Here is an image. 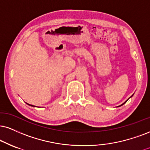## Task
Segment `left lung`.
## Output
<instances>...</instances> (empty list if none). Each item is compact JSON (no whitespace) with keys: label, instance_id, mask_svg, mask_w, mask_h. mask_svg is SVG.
I'll list each match as a JSON object with an SVG mask.
<instances>
[{"label":"left lung","instance_id":"1","mask_svg":"<svg viewBox=\"0 0 150 150\" xmlns=\"http://www.w3.org/2000/svg\"><path fill=\"white\" fill-rule=\"evenodd\" d=\"M128 99H127V100H128ZM127 100L126 101H125V103H126V102H127ZM124 103H123V104H124ZM123 104H122V105H123ZM122 105H121V106H122Z\"/></svg>","mask_w":150,"mask_h":150}]
</instances>
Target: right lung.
<instances>
[{
    "mask_svg": "<svg viewBox=\"0 0 150 150\" xmlns=\"http://www.w3.org/2000/svg\"><path fill=\"white\" fill-rule=\"evenodd\" d=\"M28 105H30V104H28ZM30 106H33V105H30Z\"/></svg>",
    "mask_w": 150,
    "mask_h": 150,
    "instance_id": "add662e5",
    "label": "right lung"
}]
</instances>
